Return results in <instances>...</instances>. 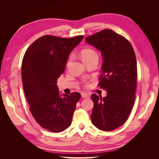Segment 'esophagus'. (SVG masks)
<instances>
[{
	"label": "esophagus",
	"instance_id": "1",
	"mask_svg": "<svg viewBox=\"0 0 159 159\" xmlns=\"http://www.w3.org/2000/svg\"><path fill=\"white\" fill-rule=\"evenodd\" d=\"M81 97H82L83 98H89V95L88 93H81Z\"/></svg>",
	"mask_w": 159,
	"mask_h": 159
}]
</instances>
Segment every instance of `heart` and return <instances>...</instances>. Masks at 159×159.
Here are the masks:
<instances>
[{
  "label": "heart",
  "mask_w": 159,
  "mask_h": 159,
  "mask_svg": "<svg viewBox=\"0 0 159 159\" xmlns=\"http://www.w3.org/2000/svg\"><path fill=\"white\" fill-rule=\"evenodd\" d=\"M80 56L84 63H86V62L92 60L93 59H98V55L97 52L91 48H85L81 50L80 52ZM71 59L72 57L71 56L68 61V65L69 64Z\"/></svg>",
  "instance_id": "heart-1"
}]
</instances>
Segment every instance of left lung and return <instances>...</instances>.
Returning a JSON list of instances; mask_svg holds the SVG:
<instances>
[{"label":"left lung","instance_id":"obj_1","mask_svg":"<svg viewBox=\"0 0 159 159\" xmlns=\"http://www.w3.org/2000/svg\"><path fill=\"white\" fill-rule=\"evenodd\" d=\"M86 43L102 53L100 87L107 96L91 95L94 106L91 115L94 126L111 131L127 121L135 100L137 68L135 54L126 38L105 29L86 38Z\"/></svg>","mask_w":159,"mask_h":159}]
</instances>
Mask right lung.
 I'll use <instances>...</instances> for the list:
<instances>
[{"label":"right lung","mask_w":159,"mask_h":159,"mask_svg":"<svg viewBox=\"0 0 159 159\" xmlns=\"http://www.w3.org/2000/svg\"><path fill=\"white\" fill-rule=\"evenodd\" d=\"M83 38L46 35L34 42L24 56L21 74L30 111L36 122L48 131L60 132L71 125L81 95H61L56 84L71 52Z\"/></svg>","instance_id":"obj_1"}]
</instances>
